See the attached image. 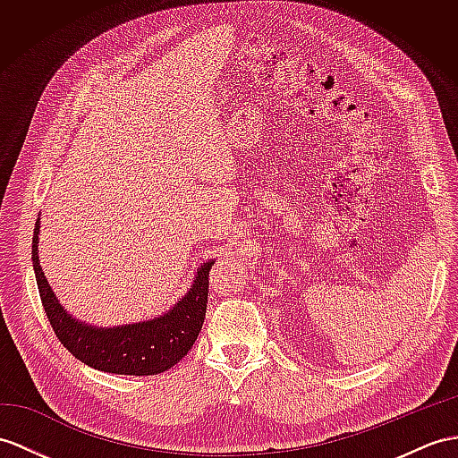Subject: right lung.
Segmentation results:
<instances>
[{
	"mask_svg": "<svg viewBox=\"0 0 458 458\" xmlns=\"http://www.w3.org/2000/svg\"><path fill=\"white\" fill-rule=\"evenodd\" d=\"M40 219L32 237V267L38 293L55 336L77 360L93 369L114 375H157L171 369L192 348L202 330L208 307L209 270L216 260L198 267L194 284L173 309L153 320L98 328L73 318L55 299L38 260Z\"/></svg>",
	"mask_w": 458,
	"mask_h": 458,
	"instance_id": "1",
	"label": "right lung"
}]
</instances>
